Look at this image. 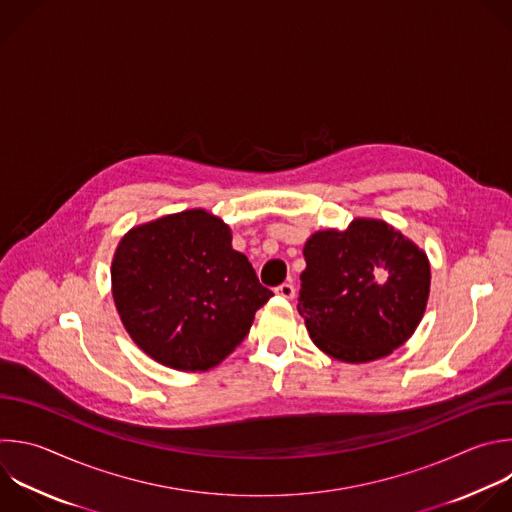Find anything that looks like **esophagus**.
<instances>
[{"label": "esophagus", "instance_id": "esophagus-1", "mask_svg": "<svg viewBox=\"0 0 512 512\" xmlns=\"http://www.w3.org/2000/svg\"><path fill=\"white\" fill-rule=\"evenodd\" d=\"M275 293H277L279 297H283V299H293V297H295V285H293L291 281H285V283H281V285L275 289Z\"/></svg>", "mask_w": 512, "mask_h": 512}]
</instances>
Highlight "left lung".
Segmentation results:
<instances>
[{
  "instance_id": "8db88e82",
  "label": "left lung",
  "mask_w": 512,
  "mask_h": 512,
  "mask_svg": "<svg viewBox=\"0 0 512 512\" xmlns=\"http://www.w3.org/2000/svg\"><path fill=\"white\" fill-rule=\"evenodd\" d=\"M297 311L327 356L362 364L400 348L418 327L428 293L426 255L384 221L356 219L303 247Z\"/></svg>"
}]
</instances>
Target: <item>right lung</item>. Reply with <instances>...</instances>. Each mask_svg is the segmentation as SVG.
Listing matches in <instances>:
<instances>
[{
  "label": "right lung",
  "instance_id": "right-lung-1",
  "mask_svg": "<svg viewBox=\"0 0 512 512\" xmlns=\"http://www.w3.org/2000/svg\"><path fill=\"white\" fill-rule=\"evenodd\" d=\"M231 229L193 209L124 235L112 261V295L136 346L162 366L205 372L247 337L269 301Z\"/></svg>",
  "mask_w": 512,
  "mask_h": 512
}]
</instances>
